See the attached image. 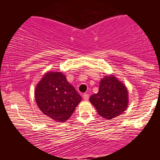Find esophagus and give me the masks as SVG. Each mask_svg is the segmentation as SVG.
<instances>
[{
	"instance_id": "obj_1",
	"label": "esophagus",
	"mask_w": 160,
	"mask_h": 160,
	"mask_svg": "<svg viewBox=\"0 0 160 160\" xmlns=\"http://www.w3.org/2000/svg\"><path fill=\"white\" fill-rule=\"evenodd\" d=\"M83 98L84 99V101H88V99H89V94L88 93H83Z\"/></svg>"
}]
</instances>
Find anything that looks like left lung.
I'll list each match as a JSON object with an SVG mask.
<instances>
[{
  "label": "left lung",
  "instance_id": "1",
  "mask_svg": "<svg viewBox=\"0 0 160 160\" xmlns=\"http://www.w3.org/2000/svg\"><path fill=\"white\" fill-rule=\"evenodd\" d=\"M90 101L100 116L110 120L128 108V89L114 75L104 76L100 82L98 92L90 96Z\"/></svg>",
  "mask_w": 160,
  "mask_h": 160
}]
</instances>
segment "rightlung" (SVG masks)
Returning a JSON list of instances; mask_svg holds the SVG:
<instances>
[{
    "label": "right lung",
    "mask_w": 160,
    "mask_h": 160,
    "mask_svg": "<svg viewBox=\"0 0 160 160\" xmlns=\"http://www.w3.org/2000/svg\"><path fill=\"white\" fill-rule=\"evenodd\" d=\"M35 98L40 111L56 122L68 120L82 98L62 72H47L35 90Z\"/></svg>",
    "instance_id": "add662e5"
}]
</instances>
